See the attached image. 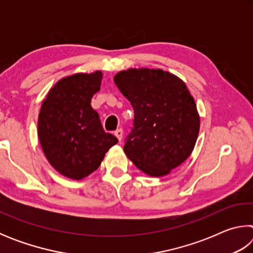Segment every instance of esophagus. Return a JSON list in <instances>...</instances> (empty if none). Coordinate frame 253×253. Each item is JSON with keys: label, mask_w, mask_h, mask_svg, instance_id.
I'll return each instance as SVG.
<instances>
[{"label": "esophagus", "mask_w": 253, "mask_h": 253, "mask_svg": "<svg viewBox=\"0 0 253 253\" xmlns=\"http://www.w3.org/2000/svg\"><path fill=\"white\" fill-rule=\"evenodd\" d=\"M115 136H116L119 142H121L122 138H123V129H122V128H118V129L115 131Z\"/></svg>", "instance_id": "esophagus-1"}]
</instances>
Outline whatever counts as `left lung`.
Masks as SVG:
<instances>
[{
	"label": "left lung",
	"instance_id": "1",
	"mask_svg": "<svg viewBox=\"0 0 253 253\" xmlns=\"http://www.w3.org/2000/svg\"><path fill=\"white\" fill-rule=\"evenodd\" d=\"M114 81L135 114L124 152L151 176L169 174L191 155L198 139L193 97L181 79L161 69H128Z\"/></svg>",
	"mask_w": 253,
	"mask_h": 253
}]
</instances>
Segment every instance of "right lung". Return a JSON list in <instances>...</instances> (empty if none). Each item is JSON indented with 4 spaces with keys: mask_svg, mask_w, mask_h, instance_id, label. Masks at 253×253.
<instances>
[{
    "mask_svg": "<svg viewBox=\"0 0 253 253\" xmlns=\"http://www.w3.org/2000/svg\"><path fill=\"white\" fill-rule=\"evenodd\" d=\"M102 75L76 74L55 84L41 106L38 135L45 157L65 176L81 179L99 168L108 149L118 143L102 128L90 105Z\"/></svg>",
    "mask_w": 253,
    "mask_h": 253,
    "instance_id": "obj_1",
    "label": "right lung"
}]
</instances>
